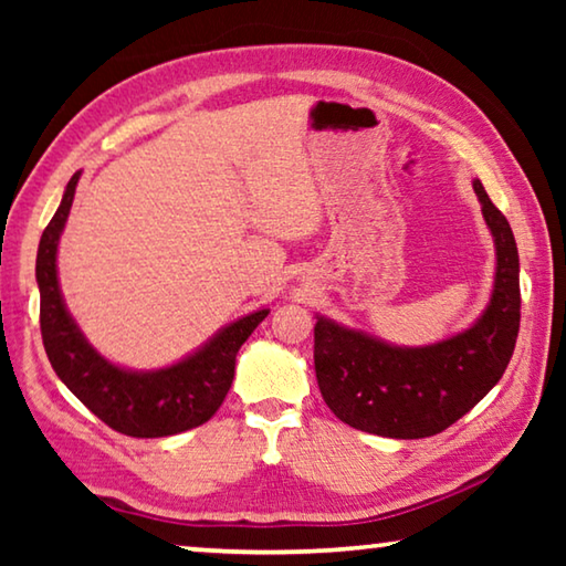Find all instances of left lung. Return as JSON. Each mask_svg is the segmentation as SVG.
Returning <instances> with one entry per match:
<instances>
[{
    "instance_id": "obj_1",
    "label": "left lung",
    "mask_w": 566,
    "mask_h": 566,
    "mask_svg": "<svg viewBox=\"0 0 566 566\" xmlns=\"http://www.w3.org/2000/svg\"><path fill=\"white\" fill-rule=\"evenodd\" d=\"M496 247L492 300L472 327L427 347H395L327 317L314 324V369L344 424L391 439L444 432L502 379L520 334V254L506 217L474 179Z\"/></svg>"
}]
</instances>
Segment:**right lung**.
<instances>
[{
  "mask_svg": "<svg viewBox=\"0 0 566 566\" xmlns=\"http://www.w3.org/2000/svg\"><path fill=\"white\" fill-rule=\"evenodd\" d=\"M80 175L82 171H76L66 185L62 205L46 224L36 252L40 327L52 369L66 389L114 432L155 439L205 424L222 407L232 387L239 347L270 310L252 312L232 322L202 349L165 369L132 371L104 359L66 312L56 280V247L70 217Z\"/></svg>",
  "mask_w": 566,
  "mask_h": 566,
  "instance_id": "add662e5",
  "label": "right lung"
}]
</instances>
